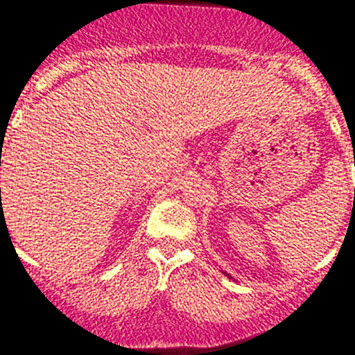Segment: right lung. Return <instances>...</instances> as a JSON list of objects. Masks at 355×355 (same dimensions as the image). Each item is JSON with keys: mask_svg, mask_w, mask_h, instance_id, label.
Listing matches in <instances>:
<instances>
[{"mask_svg": "<svg viewBox=\"0 0 355 355\" xmlns=\"http://www.w3.org/2000/svg\"><path fill=\"white\" fill-rule=\"evenodd\" d=\"M0 191H1V189H0Z\"/></svg>", "mask_w": 355, "mask_h": 355, "instance_id": "obj_1", "label": "right lung"}]
</instances>
